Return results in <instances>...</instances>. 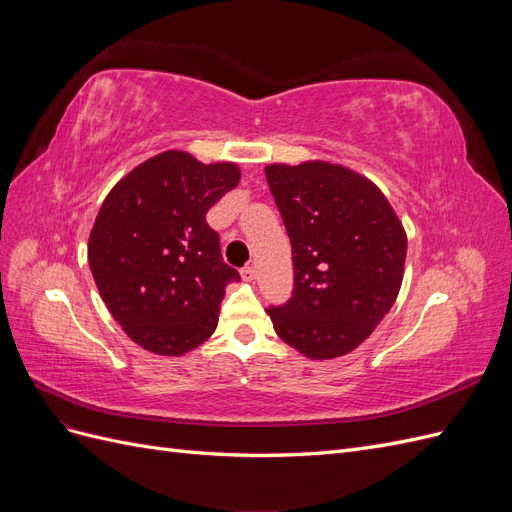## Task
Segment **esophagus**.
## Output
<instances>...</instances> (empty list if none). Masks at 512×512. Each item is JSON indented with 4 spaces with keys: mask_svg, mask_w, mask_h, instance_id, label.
Wrapping results in <instances>:
<instances>
[{
    "mask_svg": "<svg viewBox=\"0 0 512 512\" xmlns=\"http://www.w3.org/2000/svg\"><path fill=\"white\" fill-rule=\"evenodd\" d=\"M241 277L245 282H252L254 277H256V267L254 265H245L243 269H241Z\"/></svg>",
    "mask_w": 512,
    "mask_h": 512,
    "instance_id": "34e87169",
    "label": "esophagus"
}]
</instances>
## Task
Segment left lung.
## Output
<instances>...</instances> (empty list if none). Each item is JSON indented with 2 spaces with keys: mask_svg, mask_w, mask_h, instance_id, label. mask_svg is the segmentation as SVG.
<instances>
[{
  "mask_svg": "<svg viewBox=\"0 0 512 512\" xmlns=\"http://www.w3.org/2000/svg\"><path fill=\"white\" fill-rule=\"evenodd\" d=\"M292 245L294 286L267 307L273 329L309 359L348 354L393 307L408 239L369 179L329 162L265 168Z\"/></svg>",
  "mask_w": 512,
  "mask_h": 512,
  "instance_id": "obj_1",
  "label": "left lung"
}]
</instances>
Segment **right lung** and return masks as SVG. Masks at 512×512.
Returning <instances> with one entry per match:
<instances>
[{
  "instance_id": "obj_1",
  "label": "right lung",
  "mask_w": 512,
  "mask_h": 512,
  "mask_svg": "<svg viewBox=\"0 0 512 512\" xmlns=\"http://www.w3.org/2000/svg\"><path fill=\"white\" fill-rule=\"evenodd\" d=\"M235 164H203L185 151H164L108 192L87 258L108 312L132 342L181 356L218 327L228 267L207 211L239 183Z\"/></svg>"
}]
</instances>
